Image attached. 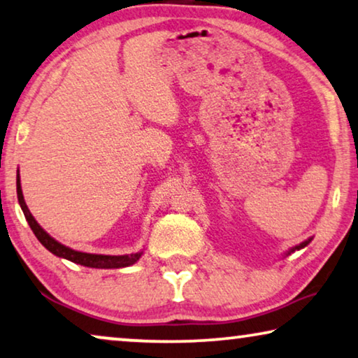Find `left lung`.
Returning a JSON list of instances; mask_svg holds the SVG:
<instances>
[{"instance_id":"1","label":"left lung","mask_w":358,"mask_h":358,"mask_svg":"<svg viewBox=\"0 0 358 358\" xmlns=\"http://www.w3.org/2000/svg\"><path fill=\"white\" fill-rule=\"evenodd\" d=\"M310 241H312V239H308V241H305V242H302V243H300V245H297V247H294L292 248V250L291 252H295V250H300V248H303L305 245H308V243H310ZM291 252H289V253H291Z\"/></svg>"}]
</instances>
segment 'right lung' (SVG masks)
I'll return each instance as SVG.
<instances>
[{
  "mask_svg": "<svg viewBox=\"0 0 358 358\" xmlns=\"http://www.w3.org/2000/svg\"><path fill=\"white\" fill-rule=\"evenodd\" d=\"M17 199H19V205L24 211L25 220H27L30 229L34 231V234L37 239L40 241L41 245H43L46 250H50L51 253H55L56 257L66 258V260L74 262L77 265L82 266H89V268H124V266H131L136 263L138 258L142 257L141 253H134V255H95V253H84V252H77L72 250V248L63 245L58 241H55L53 237L41 229L38 226V222L35 221V217L30 213L27 205L24 201V195H22V189H20V179L17 174Z\"/></svg>",
  "mask_w": 358,
  "mask_h": 358,
  "instance_id": "obj_1",
  "label": "right lung"
}]
</instances>
